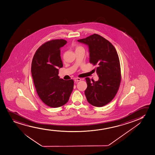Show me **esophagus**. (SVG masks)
Masks as SVG:
<instances>
[{
	"label": "esophagus",
	"mask_w": 155,
	"mask_h": 155,
	"mask_svg": "<svg viewBox=\"0 0 155 155\" xmlns=\"http://www.w3.org/2000/svg\"><path fill=\"white\" fill-rule=\"evenodd\" d=\"M81 79L80 78H75L74 79V81H81Z\"/></svg>",
	"instance_id": "34e87169"
}]
</instances>
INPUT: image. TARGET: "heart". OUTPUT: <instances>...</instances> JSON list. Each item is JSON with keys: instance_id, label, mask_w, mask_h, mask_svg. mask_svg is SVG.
Listing matches in <instances>:
<instances>
[{"instance_id": "1", "label": "heart", "mask_w": 155, "mask_h": 155, "mask_svg": "<svg viewBox=\"0 0 155 155\" xmlns=\"http://www.w3.org/2000/svg\"><path fill=\"white\" fill-rule=\"evenodd\" d=\"M83 48V47L81 46H79V45H77L75 47V51H77V50H79V49H80Z\"/></svg>"}]
</instances>
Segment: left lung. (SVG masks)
Here are the masks:
<instances>
[{
	"instance_id": "8db88e82",
	"label": "left lung",
	"mask_w": 155,
	"mask_h": 155,
	"mask_svg": "<svg viewBox=\"0 0 155 155\" xmlns=\"http://www.w3.org/2000/svg\"><path fill=\"white\" fill-rule=\"evenodd\" d=\"M78 41L88 46L89 62L97 66L94 70L98 81L85 79L87 100L94 106H104L113 100L120 86L121 75L118 55L112 44L99 35L94 34Z\"/></svg>"
}]
</instances>
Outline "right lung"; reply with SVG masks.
I'll return each instance as SVG.
<instances>
[{
    "label": "right lung",
    "instance_id": "add662e5",
    "mask_svg": "<svg viewBox=\"0 0 155 155\" xmlns=\"http://www.w3.org/2000/svg\"><path fill=\"white\" fill-rule=\"evenodd\" d=\"M67 42L52 39L42 44L35 54L31 74L39 97L47 106L57 108L66 104L74 88V81L59 79V68L63 66L60 48Z\"/></svg>",
    "mask_w": 155,
    "mask_h": 155
}]
</instances>
